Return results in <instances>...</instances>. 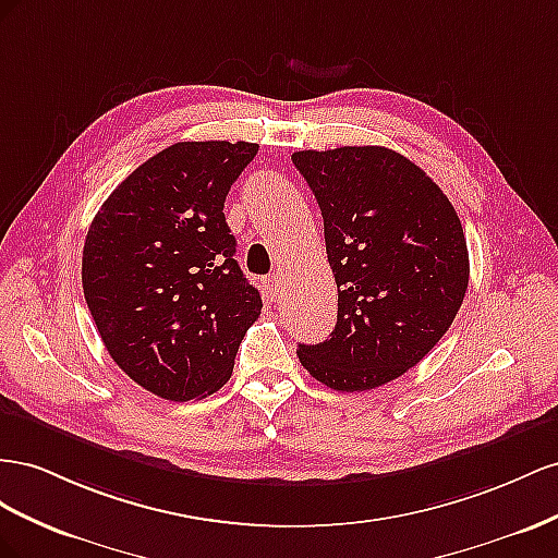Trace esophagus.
I'll list each match as a JSON object with an SVG mask.
<instances>
[{
    "instance_id": "esophagus-1",
    "label": "esophagus",
    "mask_w": 558,
    "mask_h": 558,
    "mask_svg": "<svg viewBox=\"0 0 558 558\" xmlns=\"http://www.w3.org/2000/svg\"><path fill=\"white\" fill-rule=\"evenodd\" d=\"M280 292H282V282H280V278H278V276H270V278L266 280V294H268L270 299H278V296H280Z\"/></svg>"
}]
</instances>
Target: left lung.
Here are the masks:
<instances>
[{
	"label": "left lung",
	"instance_id": "8db88e82",
	"mask_svg": "<svg viewBox=\"0 0 558 558\" xmlns=\"http://www.w3.org/2000/svg\"><path fill=\"white\" fill-rule=\"evenodd\" d=\"M325 219L339 288L337 327L296 355L341 392L386 386L447 333L470 280L451 201L407 156L386 147L294 151Z\"/></svg>",
	"mask_w": 558,
	"mask_h": 558
}]
</instances>
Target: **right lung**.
I'll return each mask as SVG.
<instances>
[{
	"label": "right lung",
	"instance_id": "obj_1",
	"mask_svg": "<svg viewBox=\"0 0 558 558\" xmlns=\"http://www.w3.org/2000/svg\"><path fill=\"white\" fill-rule=\"evenodd\" d=\"M254 142H178L135 168L95 215L82 282L100 339L170 402L217 392L262 296L233 259L225 201Z\"/></svg>",
	"mask_w": 558,
	"mask_h": 558
}]
</instances>
